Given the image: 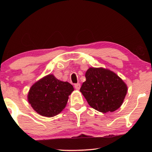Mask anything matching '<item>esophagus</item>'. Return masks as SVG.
<instances>
[{
    "label": "esophagus",
    "instance_id": "obj_1",
    "mask_svg": "<svg viewBox=\"0 0 152 152\" xmlns=\"http://www.w3.org/2000/svg\"><path fill=\"white\" fill-rule=\"evenodd\" d=\"M74 88H75L76 90H79L80 88V84L77 83L76 84H74Z\"/></svg>",
    "mask_w": 152,
    "mask_h": 152
}]
</instances>
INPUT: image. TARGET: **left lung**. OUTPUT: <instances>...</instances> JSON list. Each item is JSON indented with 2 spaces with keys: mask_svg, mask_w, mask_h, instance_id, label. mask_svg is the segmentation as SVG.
Segmentation results:
<instances>
[{
  "mask_svg": "<svg viewBox=\"0 0 152 152\" xmlns=\"http://www.w3.org/2000/svg\"><path fill=\"white\" fill-rule=\"evenodd\" d=\"M80 91L88 104L98 111L113 112L123 104L127 85L116 74L102 68H90Z\"/></svg>",
  "mask_w": 152,
  "mask_h": 152,
  "instance_id": "8db88e82",
  "label": "left lung"
}]
</instances>
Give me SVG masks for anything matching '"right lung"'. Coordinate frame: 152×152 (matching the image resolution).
<instances>
[{
    "mask_svg": "<svg viewBox=\"0 0 152 152\" xmlns=\"http://www.w3.org/2000/svg\"><path fill=\"white\" fill-rule=\"evenodd\" d=\"M73 86L52 74L44 77L31 87L28 101L38 114L51 117L60 113L67 104Z\"/></svg>",
    "mask_w": 152,
    "mask_h": 152,
    "instance_id": "obj_1",
    "label": "right lung"
}]
</instances>
